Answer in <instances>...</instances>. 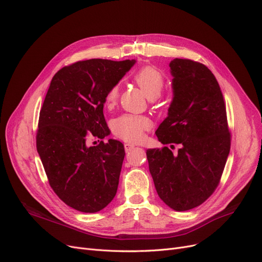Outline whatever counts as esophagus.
Masks as SVG:
<instances>
[{
  "label": "esophagus",
  "instance_id": "34e87169",
  "mask_svg": "<svg viewBox=\"0 0 262 262\" xmlns=\"http://www.w3.org/2000/svg\"><path fill=\"white\" fill-rule=\"evenodd\" d=\"M124 148H125V152H130L132 149L135 148V145L134 144H130V143H125L124 144Z\"/></svg>",
  "mask_w": 262,
  "mask_h": 262
}]
</instances>
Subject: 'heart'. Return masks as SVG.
<instances>
[{"mask_svg": "<svg viewBox=\"0 0 262 262\" xmlns=\"http://www.w3.org/2000/svg\"><path fill=\"white\" fill-rule=\"evenodd\" d=\"M134 80L137 82L148 100H155L160 95L164 78L162 73L153 67H144L134 75ZM119 96V86L115 85L110 88L106 94V105H114ZM152 126V122L143 116L123 115L113 122L114 133L125 141H139L142 139L146 129Z\"/></svg>", "mask_w": 262, "mask_h": 262, "instance_id": "obj_1", "label": "heart"}]
</instances>
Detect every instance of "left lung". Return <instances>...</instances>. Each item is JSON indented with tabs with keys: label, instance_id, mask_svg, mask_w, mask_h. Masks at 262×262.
<instances>
[{
	"label": "left lung",
	"instance_id": "obj_1",
	"mask_svg": "<svg viewBox=\"0 0 262 262\" xmlns=\"http://www.w3.org/2000/svg\"><path fill=\"white\" fill-rule=\"evenodd\" d=\"M173 98L156 130L162 144L148 148L149 173L162 202L175 211L195 208L215 190L230 149L223 94L209 69L189 59L170 62ZM173 145H171V148Z\"/></svg>",
	"mask_w": 262,
	"mask_h": 262
}]
</instances>
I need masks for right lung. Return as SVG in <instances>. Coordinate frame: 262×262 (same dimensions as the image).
Returning a JSON list of instances; mask_svg holds the SVG:
<instances>
[{"label": "right lung", "instance_id": "right-lung-1", "mask_svg": "<svg viewBox=\"0 0 262 262\" xmlns=\"http://www.w3.org/2000/svg\"><path fill=\"white\" fill-rule=\"evenodd\" d=\"M135 63L78 61L60 69L51 80L40 110L37 150L52 189L75 210L98 212L116 196L124 145L109 139L89 146L87 138L110 135L103 114L106 94Z\"/></svg>", "mask_w": 262, "mask_h": 262}]
</instances>
